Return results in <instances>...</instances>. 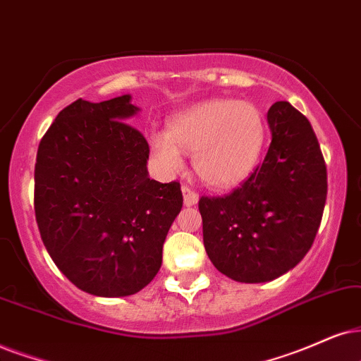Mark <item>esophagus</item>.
<instances>
[{"label": "esophagus", "mask_w": 361, "mask_h": 361, "mask_svg": "<svg viewBox=\"0 0 361 361\" xmlns=\"http://www.w3.org/2000/svg\"><path fill=\"white\" fill-rule=\"evenodd\" d=\"M181 191H183V200L186 207H195V204L198 203V193H196L191 186L183 185L181 186Z\"/></svg>", "instance_id": "esophagus-1"}]
</instances>
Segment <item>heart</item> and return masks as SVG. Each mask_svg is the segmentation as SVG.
Segmentation results:
<instances>
[{"label":"heart","mask_w":361,"mask_h":361,"mask_svg":"<svg viewBox=\"0 0 361 361\" xmlns=\"http://www.w3.org/2000/svg\"><path fill=\"white\" fill-rule=\"evenodd\" d=\"M152 152L168 171L193 168L204 185L216 190L236 186L252 173L264 143V123L257 106L236 99L213 98L176 115L168 133L152 136Z\"/></svg>","instance_id":"heart-1"}]
</instances>
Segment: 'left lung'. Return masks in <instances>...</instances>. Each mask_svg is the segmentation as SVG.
I'll return each instance as SVG.
<instances>
[{
  "mask_svg": "<svg viewBox=\"0 0 361 361\" xmlns=\"http://www.w3.org/2000/svg\"><path fill=\"white\" fill-rule=\"evenodd\" d=\"M271 143L262 165L225 196H202L203 243L218 271L264 283L302 262L320 228L326 165L312 125L288 102L268 109Z\"/></svg>",
  "mask_w": 361,
  "mask_h": 361,
  "instance_id": "1",
  "label": "left lung"
}]
</instances>
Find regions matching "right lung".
<instances>
[{
  "label": "right lung",
  "mask_w": 361,
  "mask_h": 361,
  "mask_svg": "<svg viewBox=\"0 0 361 361\" xmlns=\"http://www.w3.org/2000/svg\"><path fill=\"white\" fill-rule=\"evenodd\" d=\"M130 94L58 113L39 141L35 214L49 257L86 293H138L161 267L163 243L183 207L178 181L148 176L149 145L131 126Z\"/></svg>",
  "instance_id": "add662e5"
}]
</instances>
